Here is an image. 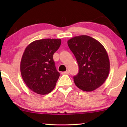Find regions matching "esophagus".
Instances as JSON below:
<instances>
[{
	"mask_svg": "<svg viewBox=\"0 0 127 127\" xmlns=\"http://www.w3.org/2000/svg\"><path fill=\"white\" fill-rule=\"evenodd\" d=\"M69 71L68 70H66V71H65V72H63L62 73V74H69Z\"/></svg>",
	"mask_w": 127,
	"mask_h": 127,
	"instance_id": "esophagus-1",
	"label": "esophagus"
}]
</instances>
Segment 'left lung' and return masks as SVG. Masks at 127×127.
I'll return each mask as SVG.
<instances>
[{
	"label": "left lung",
	"mask_w": 127,
	"mask_h": 127,
	"mask_svg": "<svg viewBox=\"0 0 127 127\" xmlns=\"http://www.w3.org/2000/svg\"><path fill=\"white\" fill-rule=\"evenodd\" d=\"M67 42L79 66L78 74L73 77L75 85L86 92L100 87L110 71L109 56L104 46L87 35L75 36Z\"/></svg>",
	"instance_id": "left-lung-1"
}]
</instances>
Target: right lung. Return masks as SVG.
<instances>
[{
	"instance_id": "right-lung-1",
	"label": "right lung",
	"mask_w": 127,
	"mask_h": 127,
	"mask_svg": "<svg viewBox=\"0 0 127 127\" xmlns=\"http://www.w3.org/2000/svg\"><path fill=\"white\" fill-rule=\"evenodd\" d=\"M61 45V39L44 38L28 45L21 59L20 70L29 89L40 95L50 93L54 89L60 73L53 56Z\"/></svg>"
}]
</instances>
